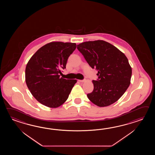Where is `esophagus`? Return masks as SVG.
<instances>
[{
	"mask_svg": "<svg viewBox=\"0 0 155 155\" xmlns=\"http://www.w3.org/2000/svg\"><path fill=\"white\" fill-rule=\"evenodd\" d=\"M79 82H85V80H78Z\"/></svg>",
	"mask_w": 155,
	"mask_h": 155,
	"instance_id": "esophagus-1",
	"label": "esophagus"
}]
</instances>
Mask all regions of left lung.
Listing matches in <instances>:
<instances>
[{
	"label": "left lung",
	"mask_w": 155,
	"mask_h": 155,
	"mask_svg": "<svg viewBox=\"0 0 155 155\" xmlns=\"http://www.w3.org/2000/svg\"><path fill=\"white\" fill-rule=\"evenodd\" d=\"M77 48L92 69L98 71L97 80H92L94 90L87 96L99 107L117 101L129 87L132 69L124 53L104 40L81 43Z\"/></svg>",
	"instance_id": "8db88e82"
}]
</instances>
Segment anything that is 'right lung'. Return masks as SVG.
<instances>
[{"label":"right lung","mask_w":155,"mask_h":155,"mask_svg":"<svg viewBox=\"0 0 155 155\" xmlns=\"http://www.w3.org/2000/svg\"><path fill=\"white\" fill-rule=\"evenodd\" d=\"M75 43L53 41L42 46L30 59L25 69L26 85L38 101L50 108L63 105L77 80L60 78Z\"/></svg>","instance_id":"add662e5"}]
</instances>
